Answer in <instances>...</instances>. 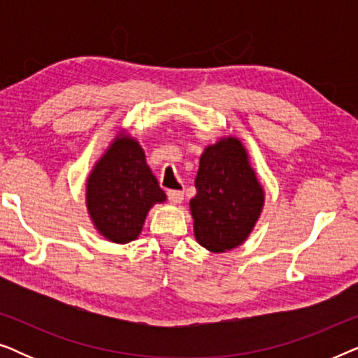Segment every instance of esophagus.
<instances>
[{
  "label": "esophagus",
  "mask_w": 358,
  "mask_h": 358,
  "mask_svg": "<svg viewBox=\"0 0 358 358\" xmlns=\"http://www.w3.org/2000/svg\"><path fill=\"white\" fill-rule=\"evenodd\" d=\"M168 199H169V202H173V203H180L184 199V192L182 190L171 189V190H168Z\"/></svg>",
  "instance_id": "1"
}]
</instances>
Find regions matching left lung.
I'll return each mask as SVG.
<instances>
[{"mask_svg": "<svg viewBox=\"0 0 358 358\" xmlns=\"http://www.w3.org/2000/svg\"><path fill=\"white\" fill-rule=\"evenodd\" d=\"M195 189L190 212L197 241L213 252L239 246L252 231L264 205V190L241 141L229 136L205 148Z\"/></svg>", "mask_w": 358, "mask_h": 358, "instance_id": "8db88e82", "label": "left lung"}]
</instances>
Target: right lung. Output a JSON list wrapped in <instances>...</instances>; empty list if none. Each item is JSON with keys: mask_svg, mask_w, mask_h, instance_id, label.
I'll use <instances>...</instances> for the list:
<instances>
[{"mask_svg": "<svg viewBox=\"0 0 358 358\" xmlns=\"http://www.w3.org/2000/svg\"><path fill=\"white\" fill-rule=\"evenodd\" d=\"M86 199L92 223L102 236L124 244L136 239L148 210L164 202L166 195L138 141L122 136L92 169Z\"/></svg>", "mask_w": 358, "mask_h": 358, "instance_id": "right-lung-1", "label": "right lung"}]
</instances>
